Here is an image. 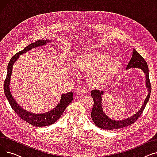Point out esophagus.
<instances>
[{"mask_svg": "<svg viewBox=\"0 0 157 157\" xmlns=\"http://www.w3.org/2000/svg\"><path fill=\"white\" fill-rule=\"evenodd\" d=\"M77 92L80 95H85V93H86L85 90L83 88H81V87H79V88H77Z\"/></svg>", "mask_w": 157, "mask_h": 157, "instance_id": "34e87169", "label": "esophagus"}]
</instances>
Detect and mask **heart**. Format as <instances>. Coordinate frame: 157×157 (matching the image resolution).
I'll return each instance as SVG.
<instances>
[{
	"mask_svg": "<svg viewBox=\"0 0 157 157\" xmlns=\"http://www.w3.org/2000/svg\"><path fill=\"white\" fill-rule=\"evenodd\" d=\"M76 69L80 72H87L90 85L101 88L110 83L121 68L120 60L111 58V55L102 52L84 53L80 55L75 62ZM73 76L77 74L72 67L70 68Z\"/></svg>",
	"mask_w": 157,
	"mask_h": 157,
	"instance_id": "1",
	"label": "heart"
}]
</instances>
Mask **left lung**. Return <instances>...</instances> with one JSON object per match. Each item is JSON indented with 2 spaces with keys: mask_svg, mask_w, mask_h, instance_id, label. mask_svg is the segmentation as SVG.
I'll return each instance as SVG.
<instances>
[{
  "mask_svg": "<svg viewBox=\"0 0 157 157\" xmlns=\"http://www.w3.org/2000/svg\"><path fill=\"white\" fill-rule=\"evenodd\" d=\"M131 68L141 69L145 74V83L146 87L147 90V95L145 98L143 105L140 109L136 112V114H133L132 116L121 120H113L107 116L102 108V97L105 92L102 91V90H93L92 91H91V95L94 99V104L91 113V117L94 123L98 127L105 130H113L123 128L134 123L143 113L146 105L150 98L151 86L150 82L149 70H148L147 64L143 59V57L141 55H139L135 49H133L132 56L130 62H128L126 69L128 70Z\"/></svg>",
  "mask_w": 157,
  "mask_h": 157,
  "instance_id": "left-lung-1",
  "label": "left lung"
}]
</instances>
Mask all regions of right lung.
I'll return each mask as SVG.
<instances>
[{
    "label": "right lung",
    "mask_w": 157,
    "mask_h": 157,
    "mask_svg": "<svg viewBox=\"0 0 157 157\" xmlns=\"http://www.w3.org/2000/svg\"><path fill=\"white\" fill-rule=\"evenodd\" d=\"M52 40L40 39L35 41L34 43H31L23 50L14 55L10 60L7 65V76L4 84V91L7 99L11 105L12 109L15 111L18 116L24 121L30 123L34 127H46L52 125L60 118L61 115L64 112L67 106L72 102L73 99V93L72 92L65 93L62 95L61 99L56 107L48 112L44 113H34L26 111L22 108L13 98L10 85L11 83V77L12 74L13 68L14 63L16 62L20 55L27 53L32 48L45 46L47 43H49Z\"/></svg>",
    "instance_id": "obj_1"
}]
</instances>
